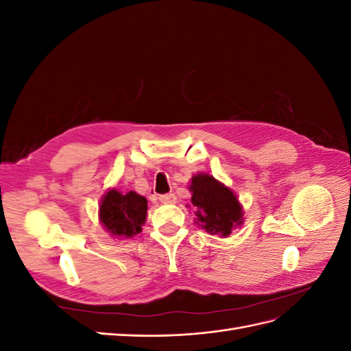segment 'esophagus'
Instances as JSON below:
<instances>
[{
  "label": "esophagus",
  "instance_id": "obj_1",
  "mask_svg": "<svg viewBox=\"0 0 351 351\" xmlns=\"http://www.w3.org/2000/svg\"><path fill=\"white\" fill-rule=\"evenodd\" d=\"M159 200L162 202V204H176V195L174 193H167V195H161L159 196Z\"/></svg>",
  "mask_w": 351,
  "mask_h": 351
}]
</instances>
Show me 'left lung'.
I'll use <instances>...</instances> for the list:
<instances>
[{"mask_svg":"<svg viewBox=\"0 0 351 351\" xmlns=\"http://www.w3.org/2000/svg\"><path fill=\"white\" fill-rule=\"evenodd\" d=\"M192 192L195 222L209 234L228 237L243 224V210L237 196L209 174H196L189 187Z\"/></svg>","mask_w":351,"mask_h":351,"instance_id":"obj_1","label":"left lung"}]
</instances>
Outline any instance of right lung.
Masks as SVG:
<instances>
[{"mask_svg":"<svg viewBox=\"0 0 351 351\" xmlns=\"http://www.w3.org/2000/svg\"><path fill=\"white\" fill-rule=\"evenodd\" d=\"M146 214L147 200L136 192L123 195L115 189H111L101 200V224L117 239H129L139 234L146 221Z\"/></svg>","mask_w":351,"mask_h":351,"instance_id":"right-lung-1","label":"right lung"}]
</instances>
